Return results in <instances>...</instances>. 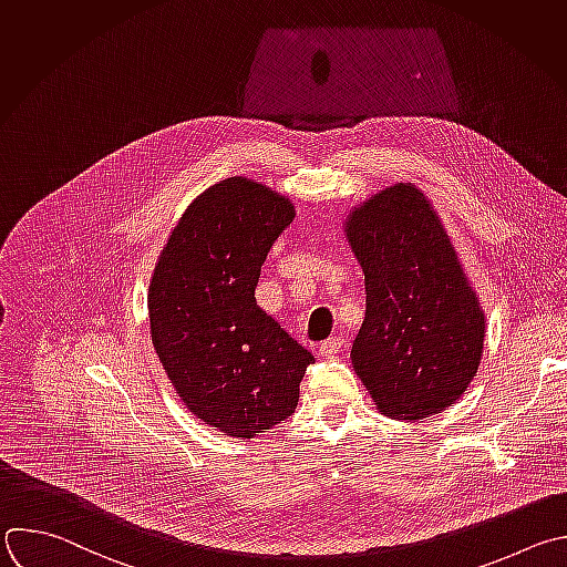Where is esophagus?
Returning a JSON list of instances; mask_svg holds the SVG:
<instances>
[{"label": "esophagus", "mask_w": 567, "mask_h": 567, "mask_svg": "<svg viewBox=\"0 0 567 567\" xmlns=\"http://www.w3.org/2000/svg\"><path fill=\"white\" fill-rule=\"evenodd\" d=\"M342 344H344V340L340 338V336H331V338H327L324 342H320V355H324V358H336L340 351H342Z\"/></svg>", "instance_id": "34e87169"}]
</instances>
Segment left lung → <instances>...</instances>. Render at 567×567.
<instances>
[{
	"label": "left lung",
	"instance_id": "1",
	"mask_svg": "<svg viewBox=\"0 0 567 567\" xmlns=\"http://www.w3.org/2000/svg\"><path fill=\"white\" fill-rule=\"evenodd\" d=\"M342 229L367 291L355 375L392 421L445 412L478 371L485 311L443 218L414 182H396L351 207Z\"/></svg>",
	"mask_w": 567,
	"mask_h": 567
}]
</instances>
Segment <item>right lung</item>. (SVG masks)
I'll use <instances>...</instances> for the list:
<instances>
[{"mask_svg":"<svg viewBox=\"0 0 567 567\" xmlns=\"http://www.w3.org/2000/svg\"><path fill=\"white\" fill-rule=\"evenodd\" d=\"M293 218L271 186L225 177L184 209L148 282L151 340L175 394L238 441L293 414L313 362L256 302L260 267Z\"/></svg>","mask_w":567,"mask_h":567,"instance_id":"add662e5","label":"right lung"}]
</instances>
